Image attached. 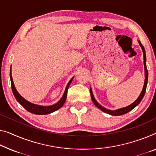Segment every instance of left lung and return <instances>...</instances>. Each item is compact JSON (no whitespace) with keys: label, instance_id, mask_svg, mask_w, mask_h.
<instances>
[{"label":"left lung","instance_id":"left-lung-1","mask_svg":"<svg viewBox=\"0 0 156 156\" xmlns=\"http://www.w3.org/2000/svg\"><path fill=\"white\" fill-rule=\"evenodd\" d=\"M138 42H139V44H140L141 48H142V51H143V54H144V66L145 80H144V84L142 92H141L140 95H139L137 99H136L135 102H134L133 103H132L131 105H128V106H127L126 107H123V108H120V109H116V110L107 109L106 108H105L104 107H102L101 105H100L99 103H98L96 101V100H95V98H94V95H93V91H92L91 88H90V96H91L92 101H93V103H94V105L98 107V108H99L100 110H102V112H105V113H107L108 114L112 115V116H120V115H123V114H125L126 113H128V112H129L130 111H131L132 109H133L134 108H135V107L137 106V105L140 103V102L142 101V100L143 99L144 96L146 89H147V82H148V70H147V65H146V61H147V58H146L145 49H144V48L143 45L142 44V43H141L140 40H138Z\"/></svg>","mask_w":156,"mask_h":156}]
</instances>
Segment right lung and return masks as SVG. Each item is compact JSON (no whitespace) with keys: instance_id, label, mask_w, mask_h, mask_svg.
Instances as JSON below:
<instances>
[{"instance_id":"add662e5","label":"right lung","mask_w":156,"mask_h":156,"mask_svg":"<svg viewBox=\"0 0 156 156\" xmlns=\"http://www.w3.org/2000/svg\"><path fill=\"white\" fill-rule=\"evenodd\" d=\"M9 75H10L12 90L13 94L14 95V97H15L16 100H17V102L20 103L23 108H25L26 110H27L28 112H29L32 114H35L37 115H44V114L52 113V112L56 111V110H58L61 108V107L64 105L65 102H66L67 94H68V88L74 79V76H73V77L70 80V81H69L68 84H67L66 90H65V92L63 93V96H62L61 100H60L58 102H56V104H54L53 105H50V106H41V105H35V104H33V103L28 102V100H26L22 96H21L20 93L17 92L15 86H14L12 76L11 69H10V73H9Z\"/></svg>"}]
</instances>
